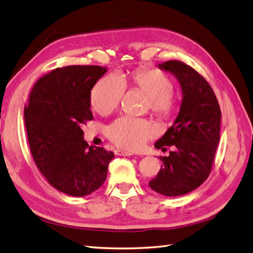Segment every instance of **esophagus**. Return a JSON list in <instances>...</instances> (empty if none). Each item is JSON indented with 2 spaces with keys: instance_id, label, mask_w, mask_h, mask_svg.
<instances>
[{
  "instance_id": "obj_1",
  "label": "esophagus",
  "mask_w": 253,
  "mask_h": 253,
  "mask_svg": "<svg viewBox=\"0 0 253 253\" xmlns=\"http://www.w3.org/2000/svg\"><path fill=\"white\" fill-rule=\"evenodd\" d=\"M115 154H116V155H119V156H132V155H133V153H131V152L122 151V150L115 151Z\"/></svg>"
}]
</instances>
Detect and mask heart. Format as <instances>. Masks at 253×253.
<instances>
[{"label":"heart","instance_id":"obj_1","mask_svg":"<svg viewBox=\"0 0 253 253\" xmlns=\"http://www.w3.org/2000/svg\"><path fill=\"white\" fill-rule=\"evenodd\" d=\"M127 83L146 95V108L158 118L168 119L175 112L177 96L172 88V81L163 71L155 68L135 69L127 75L126 79L116 74L101 78L90 92V107L101 115L110 114L119 107ZM107 133L115 145L135 151L154 137L156 129L147 120L122 116L108 127Z\"/></svg>","mask_w":253,"mask_h":253}]
</instances>
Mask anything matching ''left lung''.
Instances as JSON below:
<instances>
[{
    "mask_svg": "<svg viewBox=\"0 0 253 253\" xmlns=\"http://www.w3.org/2000/svg\"><path fill=\"white\" fill-rule=\"evenodd\" d=\"M179 82L182 102L173 125L155 147L173 145L175 151L160 157L163 166L148 185L166 197H178L204 183L211 171L220 140L221 111L216 95L204 78L179 61L159 64Z\"/></svg>",
    "mask_w": 253,
    "mask_h": 253,
    "instance_id": "left-lung-1",
    "label": "left lung"
}]
</instances>
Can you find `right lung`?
I'll return each mask as SVG.
<instances>
[{
  "label": "right lung",
  "mask_w": 253,
  "mask_h": 253,
  "mask_svg": "<svg viewBox=\"0 0 253 253\" xmlns=\"http://www.w3.org/2000/svg\"><path fill=\"white\" fill-rule=\"evenodd\" d=\"M107 73L101 66H66L42 77L24 107L30 150L50 185L84 197L105 183L113 152L88 146L81 125L93 120L90 90Z\"/></svg>",
  "instance_id": "1"
}]
</instances>
